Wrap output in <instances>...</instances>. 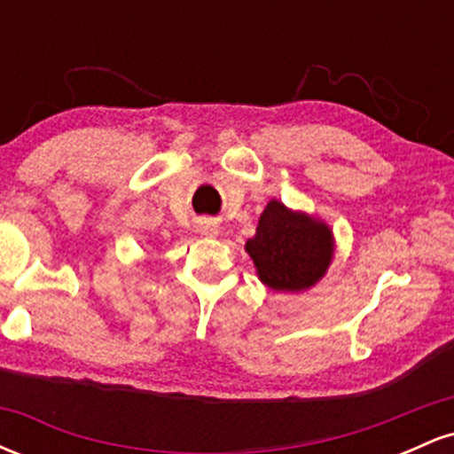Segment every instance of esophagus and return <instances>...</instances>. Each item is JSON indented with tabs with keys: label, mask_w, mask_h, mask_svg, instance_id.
Listing matches in <instances>:
<instances>
[{
	"label": "esophagus",
	"mask_w": 454,
	"mask_h": 454,
	"mask_svg": "<svg viewBox=\"0 0 454 454\" xmlns=\"http://www.w3.org/2000/svg\"><path fill=\"white\" fill-rule=\"evenodd\" d=\"M200 231L205 232V234H209V237H213V234H217V226H213V223H209V222H205L200 226Z\"/></svg>",
	"instance_id": "obj_1"
}]
</instances>
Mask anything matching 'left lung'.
<instances>
[{
	"instance_id": "8db88e82",
	"label": "left lung",
	"mask_w": 454,
	"mask_h": 454,
	"mask_svg": "<svg viewBox=\"0 0 454 454\" xmlns=\"http://www.w3.org/2000/svg\"><path fill=\"white\" fill-rule=\"evenodd\" d=\"M245 252L264 286L278 293H301L325 278L335 241L325 222L270 200Z\"/></svg>"
}]
</instances>
